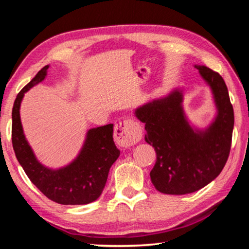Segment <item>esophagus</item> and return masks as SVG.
<instances>
[{"label":"esophagus","instance_id":"obj_1","mask_svg":"<svg viewBox=\"0 0 249 249\" xmlns=\"http://www.w3.org/2000/svg\"><path fill=\"white\" fill-rule=\"evenodd\" d=\"M114 137L116 142L121 147L127 148L129 146H133L142 138L141 125L130 119L121 121L115 125Z\"/></svg>","mask_w":249,"mask_h":249}]
</instances>
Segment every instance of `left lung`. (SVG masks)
Returning <instances> with one entry per match:
<instances>
[{"mask_svg":"<svg viewBox=\"0 0 249 249\" xmlns=\"http://www.w3.org/2000/svg\"><path fill=\"white\" fill-rule=\"evenodd\" d=\"M195 67L212 91L216 107L215 119L208 127L196 128L189 123L180 88L135 109V116L145 123V141L157 154L151 182L166 195L200 190L221 174L230 155L234 111L227 87L215 71Z\"/></svg>","mask_w":249,"mask_h":249,"instance_id":"8db88e82","label":"left lung"}]
</instances>
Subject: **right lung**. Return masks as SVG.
Returning <instances> with one entry per match:
<instances>
[{
  "label": "right lung",
  "instance_id": "1",
  "mask_svg": "<svg viewBox=\"0 0 249 249\" xmlns=\"http://www.w3.org/2000/svg\"><path fill=\"white\" fill-rule=\"evenodd\" d=\"M48 68V65L45 66L15 99L12 111V142L15 156L29 180L48 199L64 205L91 203L99 199L109 168L120 156L113 141V124L88 130L81 150L69 165L52 169L40 163L24 135L19 108L24 94L44 81Z\"/></svg>",
  "mask_w": 249,
  "mask_h": 249
}]
</instances>
